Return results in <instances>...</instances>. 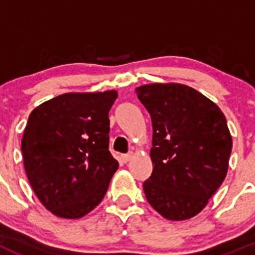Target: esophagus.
I'll return each instance as SVG.
<instances>
[{"label":"esophagus","instance_id":"esophagus-1","mask_svg":"<svg viewBox=\"0 0 255 255\" xmlns=\"http://www.w3.org/2000/svg\"><path fill=\"white\" fill-rule=\"evenodd\" d=\"M121 159H122L123 163H128V161L132 159V153H128V154H123V155H121Z\"/></svg>","mask_w":255,"mask_h":255}]
</instances>
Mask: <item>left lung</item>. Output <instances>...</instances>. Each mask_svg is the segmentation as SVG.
Wrapping results in <instances>:
<instances>
[{"instance_id": "obj_1", "label": "left lung", "mask_w": 255, "mask_h": 255, "mask_svg": "<svg viewBox=\"0 0 255 255\" xmlns=\"http://www.w3.org/2000/svg\"><path fill=\"white\" fill-rule=\"evenodd\" d=\"M135 92L153 126V173L143 184L146 200L166 220H189L227 175L232 137L225 115L186 85H143Z\"/></svg>"}]
</instances>
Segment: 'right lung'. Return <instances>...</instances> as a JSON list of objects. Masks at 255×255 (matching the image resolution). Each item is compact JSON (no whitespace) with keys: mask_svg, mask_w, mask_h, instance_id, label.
I'll list each match as a JSON object with an SVG mask.
<instances>
[{"mask_svg":"<svg viewBox=\"0 0 255 255\" xmlns=\"http://www.w3.org/2000/svg\"><path fill=\"white\" fill-rule=\"evenodd\" d=\"M117 91L69 92L34 109L22 138L25 174L43 206L81 218L104 199L118 161L109 150Z\"/></svg>","mask_w":255,"mask_h":255,"instance_id":"right-lung-1","label":"right lung"}]
</instances>
